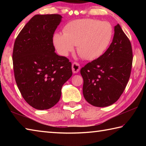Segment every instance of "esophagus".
Instances as JSON below:
<instances>
[{
  "label": "esophagus",
  "instance_id": "esophagus-1",
  "mask_svg": "<svg viewBox=\"0 0 146 146\" xmlns=\"http://www.w3.org/2000/svg\"><path fill=\"white\" fill-rule=\"evenodd\" d=\"M80 65L77 62H73L72 64V71L73 73H77L80 71Z\"/></svg>",
  "mask_w": 146,
  "mask_h": 146
}]
</instances>
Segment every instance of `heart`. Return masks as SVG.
Here are the masks:
<instances>
[{"label":"heart","instance_id":"heart-1","mask_svg":"<svg viewBox=\"0 0 146 146\" xmlns=\"http://www.w3.org/2000/svg\"><path fill=\"white\" fill-rule=\"evenodd\" d=\"M63 33L53 36V44L59 54L68 56L76 46L77 52L88 60L102 56L111 42L113 28L108 22L97 19L75 20L64 26Z\"/></svg>","mask_w":146,"mask_h":146}]
</instances>
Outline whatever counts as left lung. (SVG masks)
<instances>
[{
    "mask_svg": "<svg viewBox=\"0 0 146 146\" xmlns=\"http://www.w3.org/2000/svg\"><path fill=\"white\" fill-rule=\"evenodd\" d=\"M114 31L112 42L104 54L80 70L84 97L96 107H106L117 102L130 77L131 44L119 24Z\"/></svg>",
    "mask_w": 146,
    "mask_h": 146,
    "instance_id": "obj_1",
    "label": "left lung"
}]
</instances>
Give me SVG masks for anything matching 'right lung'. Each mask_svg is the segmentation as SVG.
Returning a JSON list of instances; mask_svg holds the SVG:
<instances>
[{
	"instance_id": "add662e5",
	"label": "right lung",
	"mask_w": 146,
	"mask_h": 146,
	"mask_svg": "<svg viewBox=\"0 0 146 146\" xmlns=\"http://www.w3.org/2000/svg\"><path fill=\"white\" fill-rule=\"evenodd\" d=\"M62 17L36 15L15 42V78L22 96L35 109L48 110L60 100L62 86L72 76L71 63L59 56L53 43L54 32Z\"/></svg>"
}]
</instances>
